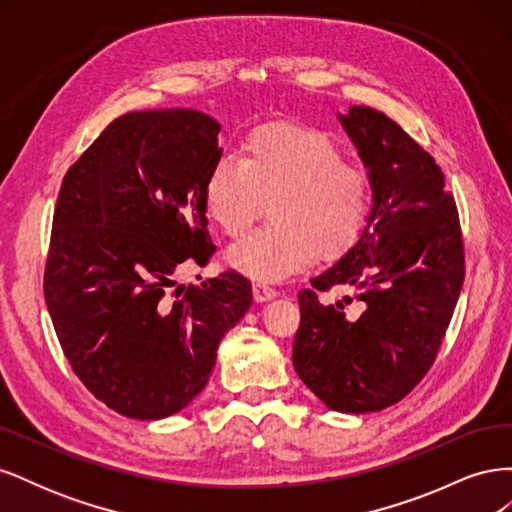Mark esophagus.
Segmentation results:
<instances>
[{"label": "esophagus", "instance_id": "34e87169", "mask_svg": "<svg viewBox=\"0 0 512 512\" xmlns=\"http://www.w3.org/2000/svg\"><path fill=\"white\" fill-rule=\"evenodd\" d=\"M277 294H280V292H277L269 284H254V299L256 301H269V299H275Z\"/></svg>", "mask_w": 512, "mask_h": 512}]
</instances>
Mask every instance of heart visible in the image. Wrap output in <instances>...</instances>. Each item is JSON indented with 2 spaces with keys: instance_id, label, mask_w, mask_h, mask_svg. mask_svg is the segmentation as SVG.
I'll return each instance as SVG.
<instances>
[{
  "instance_id": "heart-1",
  "label": "heart",
  "mask_w": 512,
  "mask_h": 512,
  "mask_svg": "<svg viewBox=\"0 0 512 512\" xmlns=\"http://www.w3.org/2000/svg\"><path fill=\"white\" fill-rule=\"evenodd\" d=\"M367 173L342 158L329 134L267 126L243 141L241 160L209 170L203 200L226 237L245 235L271 203V224L228 250L230 267L256 282H282L318 258L344 254L369 213Z\"/></svg>"
}]
</instances>
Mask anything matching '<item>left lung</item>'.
<instances>
[{
  "mask_svg": "<svg viewBox=\"0 0 512 512\" xmlns=\"http://www.w3.org/2000/svg\"><path fill=\"white\" fill-rule=\"evenodd\" d=\"M339 119L369 170L374 207L359 241L299 292L292 365L324 406L363 414L404 399L436 361L466 256L455 198L429 153L376 108ZM333 285L360 290L361 315L317 301Z\"/></svg>",
  "mask_w": 512,
  "mask_h": 512,
  "instance_id": "8db88e82",
  "label": "left lung"
}]
</instances>
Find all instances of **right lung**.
Segmentation results:
<instances>
[{"instance_id":"add662e5","label":"right lung","mask_w":512,"mask_h":512,"mask_svg":"<svg viewBox=\"0 0 512 512\" xmlns=\"http://www.w3.org/2000/svg\"><path fill=\"white\" fill-rule=\"evenodd\" d=\"M218 134L192 108L121 115L61 183L44 301L74 374L123 416L188 406L252 305L235 269L174 288L181 262L205 267L215 252L203 188L222 158Z\"/></svg>"}]
</instances>
